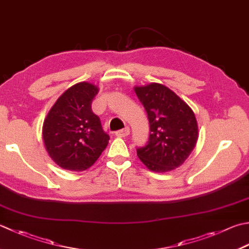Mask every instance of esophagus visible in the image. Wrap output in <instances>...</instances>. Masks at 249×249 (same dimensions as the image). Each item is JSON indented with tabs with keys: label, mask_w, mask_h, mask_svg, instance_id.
Instances as JSON below:
<instances>
[{
	"label": "esophagus",
	"mask_w": 249,
	"mask_h": 249,
	"mask_svg": "<svg viewBox=\"0 0 249 249\" xmlns=\"http://www.w3.org/2000/svg\"><path fill=\"white\" fill-rule=\"evenodd\" d=\"M130 134V130L129 128H124V129H121L118 130L115 133V136L119 138H123V137H127V136Z\"/></svg>",
	"instance_id": "esophagus-1"
}]
</instances>
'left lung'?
I'll return each mask as SVG.
<instances>
[{"label":"left lung","instance_id":"8db88e82","mask_svg":"<svg viewBox=\"0 0 249 249\" xmlns=\"http://www.w3.org/2000/svg\"><path fill=\"white\" fill-rule=\"evenodd\" d=\"M134 90L144 107L150 124L149 141L137 149L138 158L155 173L179 167L196 144L198 126L196 114L165 85L151 83L135 86Z\"/></svg>","mask_w":249,"mask_h":249}]
</instances>
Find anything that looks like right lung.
Listing matches in <instances>:
<instances>
[{
  "label": "right lung",
  "mask_w": 249,
  "mask_h": 249,
  "mask_svg": "<svg viewBox=\"0 0 249 249\" xmlns=\"http://www.w3.org/2000/svg\"><path fill=\"white\" fill-rule=\"evenodd\" d=\"M98 91L91 83H77L57 99L44 120V145L50 158L63 169L86 170L109 143V135L91 111V101Z\"/></svg>",
  "instance_id": "1"
}]
</instances>
